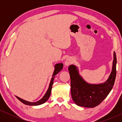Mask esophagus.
<instances>
[{"mask_svg": "<svg viewBox=\"0 0 122 122\" xmlns=\"http://www.w3.org/2000/svg\"><path fill=\"white\" fill-rule=\"evenodd\" d=\"M73 62H74V61H73L72 58H68L66 60V61H65V63H64L65 66H69V65H71V64H72Z\"/></svg>", "mask_w": 122, "mask_h": 122, "instance_id": "34e87169", "label": "esophagus"}]
</instances>
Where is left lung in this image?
<instances>
[{
    "label": "left lung",
    "instance_id": "left-lung-1",
    "mask_svg": "<svg viewBox=\"0 0 122 122\" xmlns=\"http://www.w3.org/2000/svg\"><path fill=\"white\" fill-rule=\"evenodd\" d=\"M116 54L114 51L112 70L108 79L100 84H89L79 74L74 65L68 67L71 77V95L73 101L78 106L94 108L106 98L114 86L116 77Z\"/></svg>",
    "mask_w": 122,
    "mask_h": 122
}]
</instances>
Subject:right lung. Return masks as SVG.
Returning a JSON list of instances; mask_svg holds the SVG:
<instances>
[{
    "label": "right lung",
    "instance_id": "obj_1",
    "mask_svg": "<svg viewBox=\"0 0 122 122\" xmlns=\"http://www.w3.org/2000/svg\"><path fill=\"white\" fill-rule=\"evenodd\" d=\"M63 67V63H58V64H56L54 66V71L53 72L52 78H51V82H50L49 87L47 91L46 92V94L43 97V98L41 99H40L39 101H38L36 102H30L25 101V100L21 99V98L18 97L16 96V97L21 102L24 103V104L28 105V106H38V105L42 104L43 103H44L48 101V99H49L50 96H51V88H52V86L53 84V81H54V79L55 78V76L56 74H57L60 71H61Z\"/></svg>",
    "mask_w": 122,
    "mask_h": 122
}]
</instances>
